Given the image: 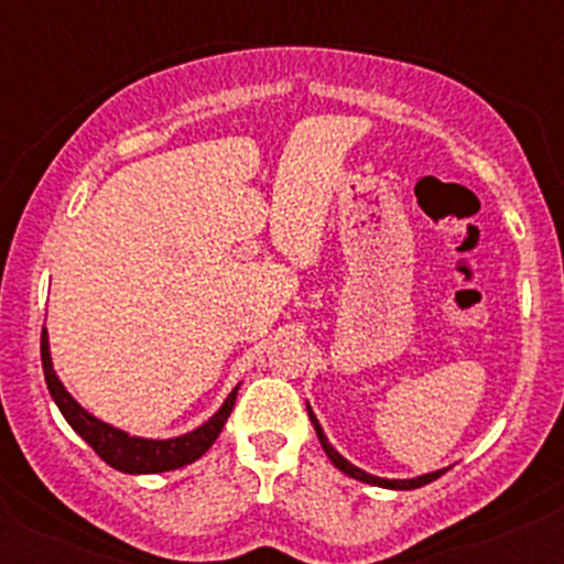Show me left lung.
<instances>
[{"mask_svg": "<svg viewBox=\"0 0 564 564\" xmlns=\"http://www.w3.org/2000/svg\"><path fill=\"white\" fill-rule=\"evenodd\" d=\"M307 414H311V423H313L315 433H318V442H321V447H324V453L329 455V460L334 463V466L339 468V471H343V474H348V476H352V479H358V481H367V485H375V487H388V490H417V487H423V485H431L433 479H438V476H442L444 471H447V468H444V471L423 474V476H417V479H380V476H372V474L361 471V468H356V466H352V463L345 460V457L339 455L337 449H334L332 444H329V438H326L324 429H321V423H318V420H315V414H313L311 406H307Z\"/></svg>", "mask_w": 564, "mask_h": 564, "instance_id": "8db88e82", "label": "left lung"}]
</instances>
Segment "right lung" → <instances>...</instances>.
<instances>
[{
	"mask_svg": "<svg viewBox=\"0 0 564 564\" xmlns=\"http://www.w3.org/2000/svg\"><path fill=\"white\" fill-rule=\"evenodd\" d=\"M40 345H42V372H45L47 391H51L53 401L58 404L61 414L66 417V423H69L72 429L90 444L93 453L122 474H163V471H173V468H182V466H189V463H195L197 457L208 453V447H212L216 436H219L221 429H225L227 417H230L235 406V395H238V388H235V391L227 395L225 404L219 406V412H216L208 423H203L200 429L184 433V436L163 438V442H154V438H139L120 429H111V425L101 423L98 417H93L90 412H85L83 406L72 399L69 391L61 386V380L53 372L51 348H47V329H42Z\"/></svg>",
	"mask_w": 564,
	"mask_h": 564,
	"instance_id": "1",
	"label": "right lung"
}]
</instances>
